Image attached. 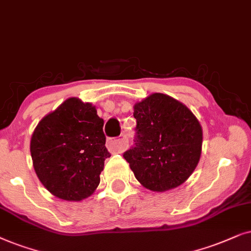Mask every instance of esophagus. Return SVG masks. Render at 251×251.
Segmentation results:
<instances>
[{
	"label": "esophagus",
	"instance_id": "1",
	"mask_svg": "<svg viewBox=\"0 0 251 251\" xmlns=\"http://www.w3.org/2000/svg\"><path fill=\"white\" fill-rule=\"evenodd\" d=\"M106 147L110 151L122 153L127 149L128 140L126 136H123L122 139H108L106 140Z\"/></svg>",
	"mask_w": 251,
	"mask_h": 251
}]
</instances>
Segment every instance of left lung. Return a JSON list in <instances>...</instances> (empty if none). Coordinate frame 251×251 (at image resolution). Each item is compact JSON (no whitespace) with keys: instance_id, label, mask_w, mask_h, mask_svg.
I'll return each instance as SVG.
<instances>
[{"instance_id":"left-lung-1","label":"left lung","mask_w":251,"mask_h":251,"mask_svg":"<svg viewBox=\"0 0 251 251\" xmlns=\"http://www.w3.org/2000/svg\"><path fill=\"white\" fill-rule=\"evenodd\" d=\"M135 147L124 153L135 178L147 189L166 192L192 176L202 152V126L171 96L153 93L134 104Z\"/></svg>"}]
</instances>
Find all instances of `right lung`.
Returning <instances> with one entry per match:
<instances>
[{"mask_svg": "<svg viewBox=\"0 0 251 251\" xmlns=\"http://www.w3.org/2000/svg\"><path fill=\"white\" fill-rule=\"evenodd\" d=\"M103 124L92 103L76 98L40 120L29 150L36 176L53 196L79 202L98 188L104 160L111 156Z\"/></svg>", "mask_w": 251, "mask_h": 251, "instance_id": "right-lung-1", "label": "right lung"}]
</instances>
